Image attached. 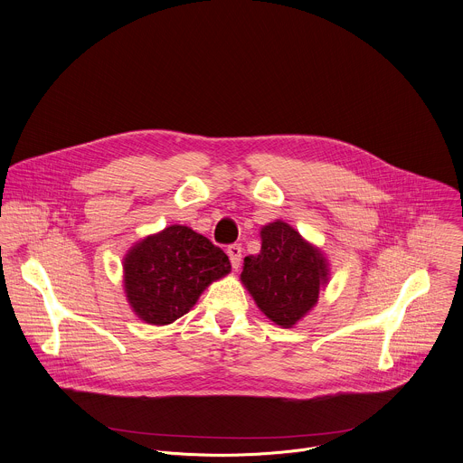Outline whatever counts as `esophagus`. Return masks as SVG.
<instances>
[{
    "instance_id": "34e87169",
    "label": "esophagus",
    "mask_w": 463,
    "mask_h": 463,
    "mask_svg": "<svg viewBox=\"0 0 463 463\" xmlns=\"http://www.w3.org/2000/svg\"><path fill=\"white\" fill-rule=\"evenodd\" d=\"M230 260H232V266L237 269L241 266V259H242V248L241 244H230L228 250H226Z\"/></svg>"
}]
</instances>
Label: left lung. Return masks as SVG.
I'll list each match as a JSON object with an SVG mask.
<instances>
[{
	"instance_id": "8db88e82",
	"label": "left lung",
	"mask_w": 463,
	"mask_h": 463,
	"mask_svg": "<svg viewBox=\"0 0 463 463\" xmlns=\"http://www.w3.org/2000/svg\"><path fill=\"white\" fill-rule=\"evenodd\" d=\"M260 241V251L244 257L241 281L269 321L292 328L316 307L328 262L283 221L262 226Z\"/></svg>"
}]
</instances>
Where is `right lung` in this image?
Listing matches in <instances>:
<instances>
[{
    "label": "right lung",
    "mask_w": 463,
    "mask_h": 463,
    "mask_svg": "<svg viewBox=\"0 0 463 463\" xmlns=\"http://www.w3.org/2000/svg\"><path fill=\"white\" fill-rule=\"evenodd\" d=\"M230 269L228 255L210 239L173 224L128 251L124 288L133 312L160 326L188 314L206 287Z\"/></svg>",
    "instance_id": "1"
}]
</instances>
